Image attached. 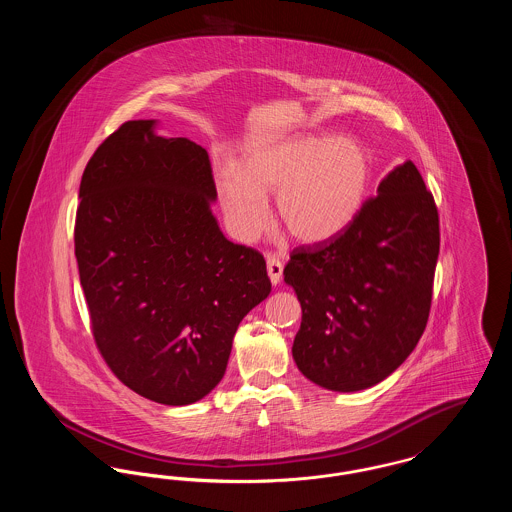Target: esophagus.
I'll return each instance as SVG.
<instances>
[{"instance_id": "1", "label": "esophagus", "mask_w": 512, "mask_h": 512, "mask_svg": "<svg viewBox=\"0 0 512 512\" xmlns=\"http://www.w3.org/2000/svg\"><path fill=\"white\" fill-rule=\"evenodd\" d=\"M267 270L268 276H270V282H272L274 286L280 284V280H282V270H284L282 261L276 259V257H267Z\"/></svg>"}]
</instances>
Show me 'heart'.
I'll list each match as a JSON object with an SVG mask.
<instances>
[{
	"label": "heart",
	"instance_id": "b5f03b06",
	"mask_svg": "<svg viewBox=\"0 0 512 512\" xmlns=\"http://www.w3.org/2000/svg\"><path fill=\"white\" fill-rule=\"evenodd\" d=\"M370 149L349 136H292L253 149L242 169L217 174L220 209L232 234L253 242L267 228V195L301 244L341 234L365 205L372 182Z\"/></svg>",
	"mask_w": 512,
	"mask_h": 512
}]
</instances>
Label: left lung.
<instances>
[{
	"label": "left lung",
	"instance_id": "obj_1",
	"mask_svg": "<svg viewBox=\"0 0 512 512\" xmlns=\"http://www.w3.org/2000/svg\"><path fill=\"white\" fill-rule=\"evenodd\" d=\"M438 255V207L413 161L341 234L293 249L284 282L303 311L292 347L303 376L332 391L388 378L426 328Z\"/></svg>",
	"mask_w": 512,
	"mask_h": 512
}]
</instances>
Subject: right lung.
<instances>
[{
    "label": "right lung",
    "mask_w": 512,
    "mask_h": 512,
    "mask_svg": "<svg viewBox=\"0 0 512 512\" xmlns=\"http://www.w3.org/2000/svg\"><path fill=\"white\" fill-rule=\"evenodd\" d=\"M121 124L80 182L74 255L101 357L124 386L190 405L228 365L242 318L270 293L265 257L213 215L207 151Z\"/></svg>",
    "instance_id": "add662e5"
}]
</instances>
